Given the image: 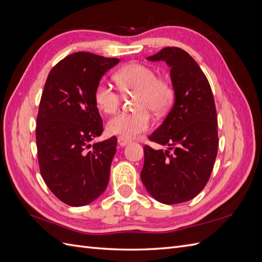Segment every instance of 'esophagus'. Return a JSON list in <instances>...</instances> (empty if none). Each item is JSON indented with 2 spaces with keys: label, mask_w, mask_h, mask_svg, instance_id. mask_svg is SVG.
<instances>
[{
  "label": "esophagus",
  "mask_w": 262,
  "mask_h": 262,
  "mask_svg": "<svg viewBox=\"0 0 262 262\" xmlns=\"http://www.w3.org/2000/svg\"><path fill=\"white\" fill-rule=\"evenodd\" d=\"M129 140H126V139H124V138H122V137H119L118 138V144L120 145V146H125L126 144L129 143Z\"/></svg>",
  "instance_id": "esophagus-1"
}]
</instances>
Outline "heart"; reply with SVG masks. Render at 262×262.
<instances>
[{
	"label": "heart",
	"mask_w": 262,
	"mask_h": 262,
	"mask_svg": "<svg viewBox=\"0 0 262 262\" xmlns=\"http://www.w3.org/2000/svg\"><path fill=\"white\" fill-rule=\"evenodd\" d=\"M116 81L123 93H137L134 97V113L121 112L109 119L107 130L109 133L124 139H134L148 130L152 118L147 110L156 115L166 113L172 104L173 90L165 78L157 77L156 72L141 63H130L116 74ZM96 106L105 114H113L120 106L121 94L113 86L100 82L94 93Z\"/></svg>",
	"instance_id": "heart-1"
}]
</instances>
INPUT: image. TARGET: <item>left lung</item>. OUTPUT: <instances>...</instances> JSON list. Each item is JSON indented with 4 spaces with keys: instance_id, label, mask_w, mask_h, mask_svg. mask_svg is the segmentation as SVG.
I'll list each match as a JSON object with an SVG mask.
<instances>
[{
    "instance_id": "obj_1",
    "label": "left lung",
    "mask_w": 262,
    "mask_h": 262,
    "mask_svg": "<svg viewBox=\"0 0 262 262\" xmlns=\"http://www.w3.org/2000/svg\"><path fill=\"white\" fill-rule=\"evenodd\" d=\"M147 60L165 61L170 67L175 102L148 137L168 147L144 146L141 179L155 200L164 204L186 202L208 184L217 154V115L212 90L191 55L177 47L164 48Z\"/></svg>"
}]
</instances>
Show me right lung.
Here are the masks:
<instances>
[{
    "mask_svg": "<svg viewBox=\"0 0 262 262\" xmlns=\"http://www.w3.org/2000/svg\"><path fill=\"white\" fill-rule=\"evenodd\" d=\"M119 61L75 52L57 63L47 77L37 116L39 168L51 192L72 207L93 202L108 185L117 138L90 144L102 133L94 93Z\"/></svg>",
    "mask_w": 262,
    "mask_h": 262,
    "instance_id": "right-lung-1",
    "label": "right lung"
}]
</instances>
